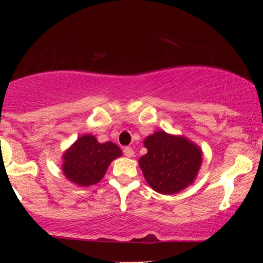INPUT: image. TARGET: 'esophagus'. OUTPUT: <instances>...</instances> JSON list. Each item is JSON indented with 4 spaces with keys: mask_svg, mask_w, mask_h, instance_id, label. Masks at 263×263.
<instances>
[{
    "mask_svg": "<svg viewBox=\"0 0 263 263\" xmlns=\"http://www.w3.org/2000/svg\"><path fill=\"white\" fill-rule=\"evenodd\" d=\"M123 153H124V156L128 157V158L134 157V151H133L132 147H124Z\"/></svg>",
    "mask_w": 263,
    "mask_h": 263,
    "instance_id": "esophagus-1",
    "label": "esophagus"
}]
</instances>
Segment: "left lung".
I'll return each instance as SVG.
<instances>
[{
	"instance_id": "1",
	"label": "left lung",
	"mask_w": 263,
	"mask_h": 263,
	"mask_svg": "<svg viewBox=\"0 0 263 263\" xmlns=\"http://www.w3.org/2000/svg\"><path fill=\"white\" fill-rule=\"evenodd\" d=\"M139 165L154 192L174 195L192 185L202 164V149L183 135L158 130L143 140Z\"/></svg>"
}]
</instances>
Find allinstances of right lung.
Returning a JSON list of instances; mask_svg holds the SVG:
<instances>
[{"label": "right lung", "mask_w": 263, "mask_h": 263, "mask_svg": "<svg viewBox=\"0 0 263 263\" xmlns=\"http://www.w3.org/2000/svg\"><path fill=\"white\" fill-rule=\"evenodd\" d=\"M122 156L116 143H100L95 135H81L62 156V172L68 181L79 186L100 182L111 161Z\"/></svg>", "instance_id": "right-lung-1"}]
</instances>
